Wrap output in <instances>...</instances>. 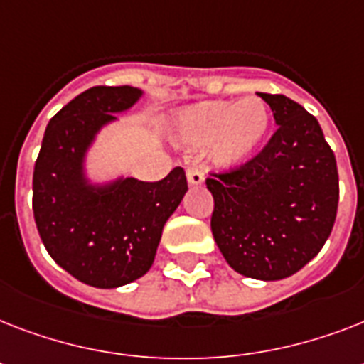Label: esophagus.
Segmentation results:
<instances>
[{
  "label": "esophagus",
  "instance_id": "obj_1",
  "mask_svg": "<svg viewBox=\"0 0 364 364\" xmlns=\"http://www.w3.org/2000/svg\"><path fill=\"white\" fill-rule=\"evenodd\" d=\"M187 181L191 187H200V185H204V173H202L198 168H188Z\"/></svg>",
  "mask_w": 364,
  "mask_h": 364
}]
</instances>
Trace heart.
Here are the masks:
<instances>
[{
  "instance_id": "obj_1",
  "label": "heart",
  "mask_w": 364,
  "mask_h": 364,
  "mask_svg": "<svg viewBox=\"0 0 364 364\" xmlns=\"http://www.w3.org/2000/svg\"><path fill=\"white\" fill-rule=\"evenodd\" d=\"M270 128V109L259 98L210 100L171 115L173 139L188 149L208 147L211 164L225 171L247 164L260 151Z\"/></svg>"
}]
</instances>
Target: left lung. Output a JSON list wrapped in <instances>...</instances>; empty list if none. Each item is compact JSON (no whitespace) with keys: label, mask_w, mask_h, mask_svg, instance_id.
Returning a JSON list of instances; mask_svg holds the SVG:
<instances>
[{"label":"left lung","mask_w":364,"mask_h":364,"mask_svg":"<svg viewBox=\"0 0 364 364\" xmlns=\"http://www.w3.org/2000/svg\"><path fill=\"white\" fill-rule=\"evenodd\" d=\"M259 96L277 132L240 170L208 179L211 232L232 270L277 282L304 268L333 230L338 170L316 117L282 94Z\"/></svg>","instance_id":"1"}]
</instances>
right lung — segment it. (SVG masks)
Masks as SVG:
<instances>
[{
	"mask_svg": "<svg viewBox=\"0 0 364 364\" xmlns=\"http://www.w3.org/2000/svg\"><path fill=\"white\" fill-rule=\"evenodd\" d=\"M136 87H92L48 121L33 168V217L48 255L90 287L115 289L153 266L162 228L187 193L183 168L160 181H98L88 154L100 132L141 100Z\"/></svg>",
	"mask_w": 364,
	"mask_h": 364,
	"instance_id": "add662e5",
	"label": "right lung"
}]
</instances>
